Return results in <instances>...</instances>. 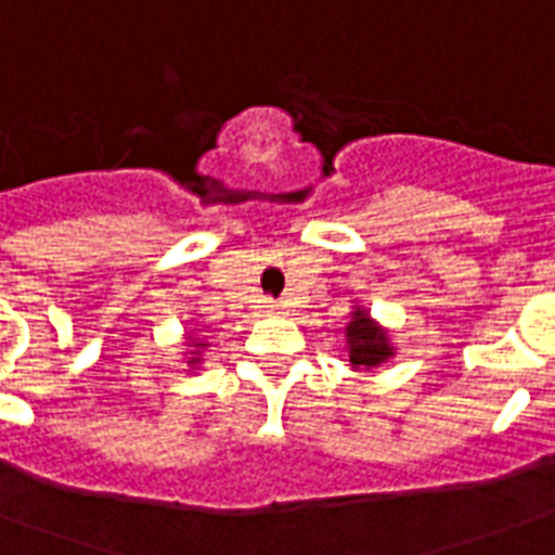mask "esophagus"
Here are the masks:
<instances>
[{"instance_id": "1", "label": "esophagus", "mask_w": 555, "mask_h": 555, "mask_svg": "<svg viewBox=\"0 0 555 555\" xmlns=\"http://www.w3.org/2000/svg\"><path fill=\"white\" fill-rule=\"evenodd\" d=\"M268 308H270V311H279V305H268Z\"/></svg>"}]
</instances>
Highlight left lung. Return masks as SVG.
Listing matches in <instances>:
<instances>
[{"mask_svg":"<svg viewBox=\"0 0 555 555\" xmlns=\"http://www.w3.org/2000/svg\"><path fill=\"white\" fill-rule=\"evenodd\" d=\"M348 339V360L354 369L365 365V369H374V365L386 363L388 357H395V348L388 343V334L379 328L377 322L371 320L363 308H354L351 313V322L346 328Z\"/></svg>","mask_w":555,"mask_h":555,"instance_id":"1","label":"left lung"}]
</instances>
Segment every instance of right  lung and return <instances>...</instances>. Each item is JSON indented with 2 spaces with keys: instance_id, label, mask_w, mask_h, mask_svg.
I'll use <instances>...</instances> for the list:
<instances>
[{
  "instance_id": "obj_1",
  "label": "right lung",
  "mask_w": 555,
  "mask_h": 555,
  "mask_svg": "<svg viewBox=\"0 0 555 555\" xmlns=\"http://www.w3.org/2000/svg\"><path fill=\"white\" fill-rule=\"evenodd\" d=\"M192 348H204V343H195V339H192ZM195 363H201L198 351H195V354L190 357V365H195Z\"/></svg>"
}]
</instances>
